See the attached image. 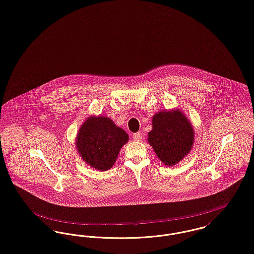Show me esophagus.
Here are the masks:
<instances>
[{"mask_svg":"<svg viewBox=\"0 0 254 254\" xmlns=\"http://www.w3.org/2000/svg\"><path fill=\"white\" fill-rule=\"evenodd\" d=\"M133 140L136 141V142H140L141 140H142V133L141 132H136L133 134Z\"/></svg>","mask_w":254,"mask_h":254,"instance_id":"34e87169","label":"esophagus"}]
</instances>
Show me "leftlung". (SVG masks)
Segmentation results:
<instances>
[{
  "label": "left lung",
  "instance_id": "8db88e82",
  "mask_svg": "<svg viewBox=\"0 0 254 254\" xmlns=\"http://www.w3.org/2000/svg\"><path fill=\"white\" fill-rule=\"evenodd\" d=\"M148 142L155 154L167 166L179 163L193 148L194 130L180 109L160 110L152 116Z\"/></svg>",
  "mask_w": 254,
  "mask_h": 254
}]
</instances>
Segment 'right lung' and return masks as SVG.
Returning a JSON list of instances; mask_svg holds the SVG:
<instances>
[{
    "instance_id": "add662e5",
    "label": "right lung",
    "mask_w": 254,
    "mask_h": 254,
    "mask_svg": "<svg viewBox=\"0 0 254 254\" xmlns=\"http://www.w3.org/2000/svg\"><path fill=\"white\" fill-rule=\"evenodd\" d=\"M128 139L127 133L110 118L92 115L80 126L75 147L86 164L104 172L112 168Z\"/></svg>"
}]
</instances>
